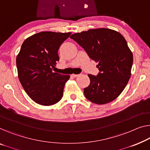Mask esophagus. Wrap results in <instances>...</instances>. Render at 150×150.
I'll use <instances>...</instances> for the list:
<instances>
[{"label": "esophagus", "instance_id": "34e87169", "mask_svg": "<svg viewBox=\"0 0 150 150\" xmlns=\"http://www.w3.org/2000/svg\"><path fill=\"white\" fill-rule=\"evenodd\" d=\"M79 75V74H72V76H73V77H77Z\"/></svg>", "mask_w": 150, "mask_h": 150}]
</instances>
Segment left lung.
Wrapping results in <instances>:
<instances>
[{"label":"left lung","instance_id":"1","mask_svg":"<svg viewBox=\"0 0 150 150\" xmlns=\"http://www.w3.org/2000/svg\"><path fill=\"white\" fill-rule=\"evenodd\" d=\"M88 53L98 62L97 76L88 74L89 86L85 96L97 104L109 103L118 97L131 77L133 57L126 40L117 31L108 28L91 29L71 35Z\"/></svg>","mask_w":150,"mask_h":150}]
</instances>
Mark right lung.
<instances>
[{
	"mask_svg": "<svg viewBox=\"0 0 150 150\" xmlns=\"http://www.w3.org/2000/svg\"><path fill=\"white\" fill-rule=\"evenodd\" d=\"M71 34L42 32L25 40L17 56L18 77L29 96L37 104L51 106L60 101L70 75L53 72L60 46Z\"/></svg>",
	"mask_w": 150,
	"mask_h": 150,
	"instance_id": "obj_1",
	"label": "right lung"
}]
</instances>
